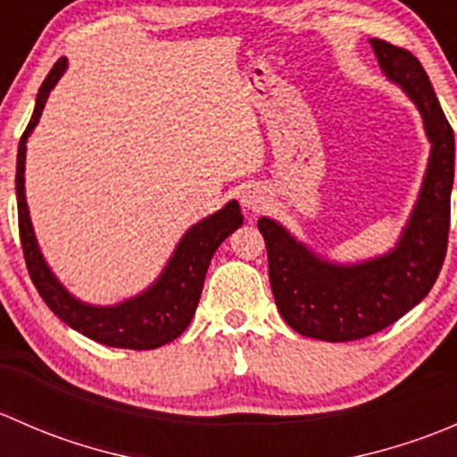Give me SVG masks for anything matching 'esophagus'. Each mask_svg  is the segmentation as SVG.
I'll use <instances>...</instances> for the list:
<instances>
[{"instance_id": "obj_1", "label": "esophagus", "mask_w": 457, "mask_h": 457, "mask_svg": "<svg viewBox=\"0 0 457 457\" xmlns=\"http://www.w3.org/2000/svg\"><path fill=\"white\" fill-rule=\"evenodd\" d=\"M243 203H245V207H252V210H258V207L262 205V199L256 195H245L243 196Z\"/></svg>"}]
</instances>
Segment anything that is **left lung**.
I'll return each instance as SVG.
<instances>
[{"mask_svg": "<svg viewBox=\"0 0 457 457\" xmlns=\"http://www.w3.org/2000/svg\"><path fill=\"white\" fill-rule=\"evenodd\" d=\"M371 46L385 75L418 104L433 143L425 186L398 250L362 265H329L312 256L278 223L258 220L280 316L298 334L329 343L367 338L416 307L431 292L449 245L453 130L422 63L385 39H371Z\"/></svg>", "mask_w": 457, "mask_h": 457, "instance_id": "obj_1", "label": "left lung"}]
</instances>
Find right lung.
<instances>
[{"instance_id":"right-lung-1","label":"right lung","mask_w":457,"mask_h":457,"mask_svg":"<svg viewBox=\"0 0 457 457\" xmlns=\"http://www.w3.org/2000/svg\"><path fill=\"white\" fill-rule=\"evenodd\" d=\"M63 71H66V59H59L41 84L35 112L21 135L20 150H17V220H20V238L26 267H29L32 285L44 298L46 305L50 307V312L62 318L72 329L81 331L87 338L108 345V347L156 349L179 338L190 325L196 305H199L207 265H210L216 247L243 223L241 210H238V203L232 201L220 212L196 223L179 243L163 276L139 298H132L117 307H87L84 303L75 301L50 274L48 265L39 254L24 196L26 139L35 123L39 121L46 99Z\"/></svg>"}]
</instances>
